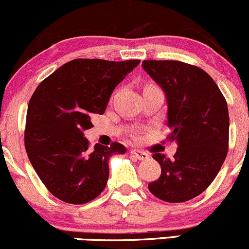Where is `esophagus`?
<instances>
[{
  "label": "esophagus",
  "mask_w": 249,
  "mask_h": 249,
  "mask_svg": "<svg viewBox=\"0 0 249 249\" xmlns=\"http://www.w3.org/2000/svg\"><path fill=\"white\" fill-rule=\"evenodd\" d=\"M130 153H131V154L134 155V157L136 158V159H139V160H145V159H148V158H149V155H148V153L143 152V150L132 149Z\"/></svg>",
  "instance_id": "34e87169"
}]
</instances>
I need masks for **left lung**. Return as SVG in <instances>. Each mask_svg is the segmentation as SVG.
Instances as JSON below:
<instances>
[{
    "mask_svg": "<svg viewBox=\"0 0 249 249\" xmlns=\"http://www.w3.org/2000/svg\"><path fill=\"white\" fill-rule=\"evenodd\" d=\"M142 67L164 90L169 139L177 142L172 159L155 153L161 176L148 184L167 202H184L201 194L219 172L229 144V112L210 74L193 65L144 60Z\"/></svg>",
    "mask_w": 249,
    "mask_h": 249,
    "instance_id": "left-lung-1",
    "label": "left lung"
}]
</instances>
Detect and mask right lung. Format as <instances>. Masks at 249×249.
<instances>
[{"instance_id": "right-lung-1", "label": "right lung", "mask_w": 249, "mask_h": 249, "mask_svg": "<svg viewBox=\"0 0 249 249\" xmlns=\"http://www.w3.org/2000/svg\"><path fill=\"white\" fill-rule=\"evenodd\" d=\"M140 60L76 59L37 87L29 102L25 148L47 189L65 202L80 205L101 194L109 158L125 154L120 143L89 147L85 130L92 114H104L113 90Z\"/></svg>"}]
</instances>
